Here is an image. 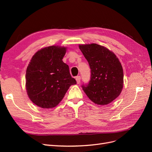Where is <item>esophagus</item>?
Here are the masks:
<instances>
[{"label":"esophagus","instance_id":"34e87169","mask_svg":"<svg viewBox=\"0 0 152 152\" xmlns=\"http://www.w3.org/2000/svg\"><path fill=\"white\" fill-rule=\"evenodd\" d=\"M75 79H76V81H77V84H79L80 82V76L76 77Z\"/></svg>","mask_w":152,"mask_h":152}]
</instances>
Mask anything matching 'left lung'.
<instances>
[{
    "label": "left lung",
    "mask_w": 152,
    "mask_h": 152,
    "mask_svg": "<svg viewBox=\"0 0 152 152\" xmlns=\"http://www.w3.org/2000/svg\"><path fill=\"white\" fill-rule=\"evenodd\" d=\"M79 49L91 68L89 84L82 86L84 93L95 104L112 102L123 88V68L119 59L108 49L96 44L79 45Z\"/></svg>",
    "instance_id": "1"
}]
</instances>
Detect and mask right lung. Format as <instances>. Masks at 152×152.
<instances>
[{
  "label": "right lung",
  "instance_id": "1",
  "mask_svg": "<svg viewBox=\"0 0 152 152\" xmlns=\"http://www.w3.org/2000/svg\"><path fill=\"white\" fill-rule=\"evenodd\" d=\"M66 48L51 45L38 50L26 71V89L29 98L42 108H52L60 103L76 80L63 61Z\"/></svg>",
  "mask_w": 152,
  "mask_h": 152
}]
</instances>
